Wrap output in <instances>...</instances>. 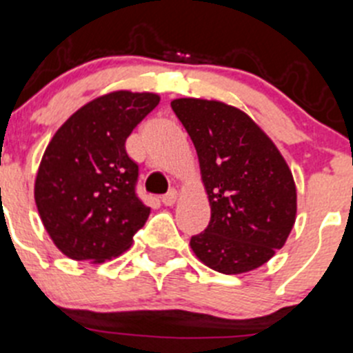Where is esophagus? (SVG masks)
Segmentation results:
<instances>
[{
    "instance_id": "obj_1",
    "label": "esophagus",
    "mask_w": 353,
    "mask_h": 353,
    "mask_svg": "<svg viewBox=\"0 0 353 353\" xmlns=\"http://www.w3.org/2000/svg\"><path fill=\"white\" fill-rule=\"evenodd\" d=\"M176 200H177V192H176V190H170V192L167 193V195L161 196V202H163V205H167V207L174 205V203H176Z\"/></svg>"
}]
</instances>
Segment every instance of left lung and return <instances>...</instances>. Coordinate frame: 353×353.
Here are the masks:
<instances>
[{"instance_id":"obj_1","label":"left lung","mask_w":353,"mask_h":353,"mask_svg":"<svg viewBox=\"0 0 353 353\" xmlns=\"http://www.w3.org/2000/svg\"><path fill=\"white\" fill-rule=\"evenodd\" d=\"M199 154L210 205L205 232L190 247L209 268L239 275L282 249L296 221V184L288 161L247 113L214 99L170 102Z\"/></svg>"}]
</instances>
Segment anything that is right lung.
Segmentation results:
<instances>
[{
  "instance_id": "obj_1",
  "label": "right lung",
  "mask_w": 353,
  "mask_h": 353,
  "mask_svg": "<svg viewBox=\"0 0 353 353\" xmlns=\"http://www.w3.org/2000/svg\"><path fill=\"white\" fill-rule=\"evenodd\" d=\"M160 95L114 90L92 99L59 127L39 161L34 202L59 251L110 261L128 251L150 216L136 196L137 163L125 141Z\"/></svg>"
}]
</instances>
